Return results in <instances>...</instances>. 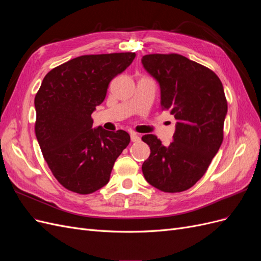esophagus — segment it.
<instances>
[{
	"label": "esophagus",
	"instance_id": "1",
	"mask_svg": "<svg viewBox=\"0 0 261 261\" xmlns=\"http://www.w3.org/2000/svg\"><path fill=\"white\" fill-rule=\"evenodd\" d=\"M130 139L133 143H138V141L140 140V137L135 133H130Z\"/></svg>",
	"mask_w": 261,
	"mask_h": 261
}]
</instances>
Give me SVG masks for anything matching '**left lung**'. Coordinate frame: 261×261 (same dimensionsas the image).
<instances>
[{
  "instance_id": "left-lung-1",
  "label": "left lung",
  "mask_w": 261,
  "mask_h": 261,
  "mask_svg": "<svg viewBox=\"0 0 261 261\" xmlns=\"http://www.w3.org/2000/svg\"><path fill=\"white\" fill-rule=\"evenodd\" d=\"M141 63L160 85L162 110L177 121L169 146L151 134L141 138L150 147L144 176L164 193L184 192L203 176L223 141V86L211 69L180 54H148Z\"/></svg>"
}]
</instances>
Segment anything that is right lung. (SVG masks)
<instances>
[{"mask_svg":"<svg viewBox=\"0 0 261 261\" xmlns=\"http://www.w3.org/2000/svg\"><path fill=\"white\" fill-rule=\"evenodd\" d=\"M132 52L82 55L51 69L35 97V132L54 177L70 192L91 194L109 183L117 156L128 146L125 130L92 128L91 114L108 86L127 68Z\"/></svg>","mask_w":261,"mask_h":261,"instance_id":"obj_1","label":"right lung"}]
</instances>
